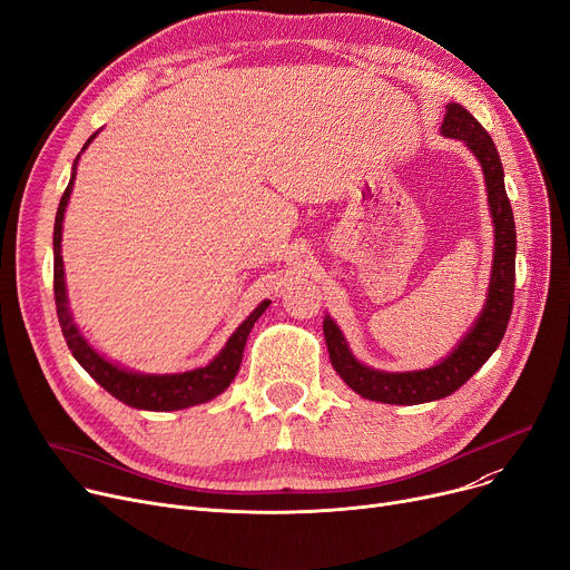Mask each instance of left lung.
Instances as JSON below:
<instances>
[{
  "label": "left lung",
  "instance_id": "8db88e82",
  "mask_svg": "<svg viewBox=\"0 0 570 570\" xmlns=\"http://www.w3.org/2000/svg\"><path fill=\"white\" fill-rule=\"evenodd\" d=\"M441 134L469 145L485 173L490 213L494 219V265L488 303L460 346L439 365L421 372H376L351 355L340 327L327 316L323 333L331 363L357 395L385 404H423L448 397L464 385L497 351L513 312L515 293V219L503 187V168L490 134L460 104H448Z\"/></svg>",
  "mask_w": 570,
  "mask_h": 570
}]
</instances>
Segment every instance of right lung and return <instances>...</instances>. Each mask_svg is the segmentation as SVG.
Returning a JSON list of instances; mask_svg holds the SVG:
<instances>
[{
  "instance_id": "obj_1",
  "label": "right lung",
  "mask_w": 570,
  "mask_h": 570,
  "mask_svg": "<svg viewBox=\"0 0 570 570\" xmlns=\"http://www.w3.org/2000/svg\"><path fill=\"white\" fill-rule=\"evenodd\" d=\"M95 138V136H92ZM89 138V140H92ZM87 140V142H89ZM87 147V145H85ZM73 177H76V164L73 173L69 179V187L65 189L62 200H59L57 207V217H55V235H52V247H55V269H52V288H55V305H57V318L59 325H62V335L67 340V346L71 348L73 357L80 363V367L92 376L101 387L117 397L119 402H125L134 409H147V411H175V409H187L194 404H203L207 400L217 397L224 393L235 379L239 363H243V351L247 344V335L258 321V316L267 309L269 301L261 303L249 318L237 327L224 351L215 357L213 363L185 372V374H136L119 370L110 365L108 361L89 346L82 335L78 333V327L71 321L69 307H67V288H65V265H62V222H65V209L73 189Z\"/></svg>"
}]
</instances>
